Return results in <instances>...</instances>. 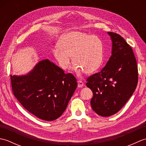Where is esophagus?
<instances>
[{
    "instance_id": "1",
    "label": "esophagus",
    "mask_w": 146,
    "mask_h": 146,
    "mask_svg": "<svg viewBox=\"0 0 146 146\" xmlns=\"http://www.w3.org/2000/svg\"><path fill=\"white\" fill-rule=\"evenodd\" d=\"M84 85V83L82 81V80H78V86L79 88H82V86Z\"/></svg>"
}]
</instances>
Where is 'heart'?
Wrapping results in <instances>:
<instances>
[{"label": "heart", "instance_id": "heart-1", "mask_svg": "<svg viewBox=\"0 0 146 146\" xmlns=\"http://www.w3.org/2000/svg\"><path fill=\"white\" fill-rule=\"evenodd\" d=\"M58 48L53 49V54L60 66L66 70L70 59L75 70H82L90 74L100 67L104 59V44L97 36L73 31L63 36L58 42Z\"/></svg>", "mask_w": 146, "mask_h": 146}]
</instances>
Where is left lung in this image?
<instances>
[{
	"label": "left lung",
	"instance_id": "1",
	"mask_svg": "<svg viewBox=\"0 0 146 146\" xmlns=\"http://www.w3.org/2000/svg\"><path fill=\"white\" fill-rule=\"evenodd\" d=\"M112 41L111 55L101 71L89 76L86 85L94 96L92 109L100 116L118 112L137 87L138 68L132 48L117 33L108 32Z\"/></svg>",
	"mask_w": 146,
	"mask_h": 146
}]
</instances>
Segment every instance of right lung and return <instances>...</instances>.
<instances>
[{
  "instance_id": "1",
  "label": "right lung",
  "mask_w": 146,
  "mask_h": 146,
  "mask_svg": "<svg viewBox=\"0 0 146 146\" xmlns=\"http://www.w3.org/2000/svg\"><path fill=\"white\" fill-rule=\"evenodd\" d=\"M12 91L24 108L39 119H57L66 110L77 86L73 74L49 60L40 61L28 75H11Z\"/></svg>"
}]
</instances>
